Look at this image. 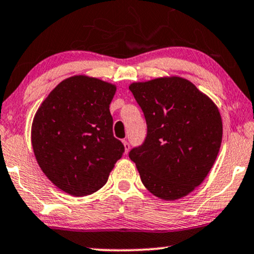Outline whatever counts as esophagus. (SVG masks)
Here are the masks:
<instances>
[{
  "label": "esophagus",
  "mask_w": 254,
  "mask_h": 254,
  "mask_svg": "<svg viewBox=\"0 0 254 254\" xmlns=\"http://www.w3.org/2000/svg\"><path fill=\"white\" fill-rule=\"evenodd\" d=\"M123 145H124V151H125V154H127V151H129V149H130L129 142H127V140L123 139Z\"/></svg>",
  "instance_id": "1"
}]
</instances>
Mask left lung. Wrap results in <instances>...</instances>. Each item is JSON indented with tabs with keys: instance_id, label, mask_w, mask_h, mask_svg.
I'll return each mask as SVG.
<instances>
[{
	"instance_id": "left-lung-1",
	"label": "left lung",
	"mask_w": 254,
	"mask_h": 254,
	"mask_svg": "<svg viewBox=\"0 0 254 254\" xmlns=\"http://www.w3.org/2000/svg\"><path fill=\"white\" fill-rule=\"evenodd\" d=\"M144 112L148 135L129 156L152 195L187 196L208 175L222 140L218 106L193 82L177 75L130 84Z\"/></svg>"
}]
</instances>
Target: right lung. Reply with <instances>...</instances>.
Listing matches in <instances>:
<instances>
[{"instance_id": "obj_1", "label": "right lung", "mask_w": 254, "mask_h": 254, "mask_svg": "<svg viewBox=\"0 0 254 254\" xmlns=\"http://www.w3.org/2000/svg\"><path fill=\"white\" fill-rule=\"evenodd\" d=\"M116 90L111 82L73 75L51 91L33 118L36 162L56 187L72 196L99 190L123 155L110 114Z\"/></svg>"}]
</instances>
